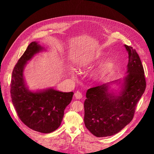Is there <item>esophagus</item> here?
<instances>
[{
    "instance_id": "34e87169",
    "label": "esophagus",
    "mask_w": 154,
    "mask_h": 154,
    "mask_svg": "<svg viewBox=\"0 0 154 154\" xmlns=\"http://www.w3.org/2000/svg\"><path fill=\"white\" fill-rule=\"evenodd\" d=\"M74 97H76V99H81L82 97V94L80 92H76L74 93Z\"/></svg>"
}]
</instances>
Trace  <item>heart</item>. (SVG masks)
<instances>
[{"label": "heart", "instance_id": "heart-1", "mask_svg": "<svg viewBox=\"0 0 154 154\" xmlns=\"http://www.w3.org/2000/svg\"><path fill=\"white\" fill-rule=\"evenodd\" d=\"M103 55L104 53H97L91 57L83 58L80 61H78L77 62V67L79 70L89 69L95 63L101 59L102 57H103ZM112 58H107L98 67V69L92 73V76L93 78L95 79V80H98V79L103 78L109 72L110 68L112 66Z\"/></svg>", "mask_w": 154, "mask_h": 154}]
</instances>
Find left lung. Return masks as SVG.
I'll return each instance as SVG.
<instances>
[{"instance_id":"obj_1","label":"left lung","mask_w":154,"mask_h":154,"mask_svg":"<svg viewBox=\"0 0 154 154\" xmlns=\"http://www.w3.org/2000/svg\"><path fill=\"white\" fill-rule=\"evenodd\" d=\"M124 46L128 54L125 77L91 88L86 92L85 125L97 137L113 136L129 124L145 91L146 81L140 58L132 47ZM114 84L119 85V91L111 87Z\"/></svg>"}]
</instances>
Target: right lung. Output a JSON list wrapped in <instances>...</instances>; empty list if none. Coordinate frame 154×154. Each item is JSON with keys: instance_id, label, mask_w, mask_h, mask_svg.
I'll return each instance as SVG.
<instances>
[{"instance_id": "1", "label": "right lung", "mask_w": 154, "mask_h": 154, "mask_svg": "<svg viewBox=\"0 0 154 154\" xmlns=\"http://www.w3.org/2000/svg\"><path fill=\"white\" fill-rule=\"evenodd\" d=\"M46 49L32 42L13 69L11 82L12 103L18 117L27 127L36 132L49 134L61 125L64 110L71 103L74 93L63 92L53 88L31 91L24 76L27 62Z\"/></svg>"}]
</instances>
